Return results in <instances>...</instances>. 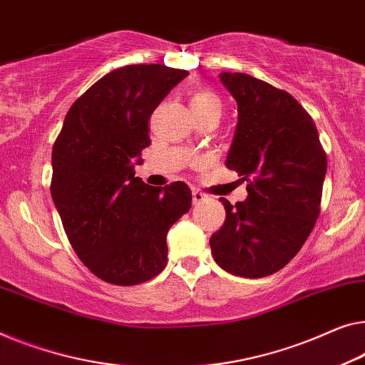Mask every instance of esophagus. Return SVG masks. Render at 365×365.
Returning <instances> with one entry per match:
<instances>
[{"instance_id": "obj_1", "label": "esophagus", "mask_w": 365, "mask_h": 365, "mask_svg": "<svg viewBox=\"0 0 365 365\" xmlns=\"http://www.w3.org/2000/svg\"><path fill=\"white\" fill-rule=\"evenodd\" d=\"M192 197H193V203H195V205L200 203V201L206 200V195H205V193H201V192H198V190H193V192H192Z\"/></svg>"}]
</instances>
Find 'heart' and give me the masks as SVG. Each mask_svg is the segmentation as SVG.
I'll use <instances>...</instances> for the list:
<instances>
[{"instance_id":"b5f03b06","label":"heart","mask_w":365,"mask_h":365,"mask_svg":"<svg viewBox=\"0 0 365 365\" xmlns=\"http://www.w3.org/2000/svg\"><path fill=\"white\" fill-rule=\"evenodd\" d=\"M190 108H192L193 114H221V101L213 91L201 90L197 95H193L190 100Z\"/></svg>"}]
</instances>
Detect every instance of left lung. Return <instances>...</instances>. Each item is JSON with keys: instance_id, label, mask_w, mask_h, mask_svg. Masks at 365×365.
<instances>
[{"instance_id": "obj_1", "label": "left lung", "mask_w": 365, "mask_h": 365, "mask_svg": "<svg viewBox=\"0 0 365 365\" xmlns=\"http://www.w3.org/2000/svg\"><path fill=\"white\" fill-rule=\"evenodd\" d=\"M237 103L226 167L249 180L247 198L225 205L210 237L221 269L246 279L279 272L300 251L322 203L326 154L313 119L290 93L246 73H220Z\"/></svg>"}]
</instances>
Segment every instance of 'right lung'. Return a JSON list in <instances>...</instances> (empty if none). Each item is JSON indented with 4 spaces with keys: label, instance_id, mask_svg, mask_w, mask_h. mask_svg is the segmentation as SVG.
I'll use <instances>...</instances> for the list:
<instances>
[{
    "label": "right lung",
    "instance_id": "1",
    "mask_svg": "<svg viewBox=\"0 0 365 365\" xmlns=\"http://www.w3.org/2000/svg\"><path fill=\"white\" fill-rule=\"evenodd\" d=\"M187 75L159 63L113 70L73 103L53 144V205L73 251L108 284L159 275L167 232L192 206L187 183L150 187L134 172L150 114Z\"/></svg>",
    "mask_w": 365,
    "mask_h": 365
}]
</instances>
